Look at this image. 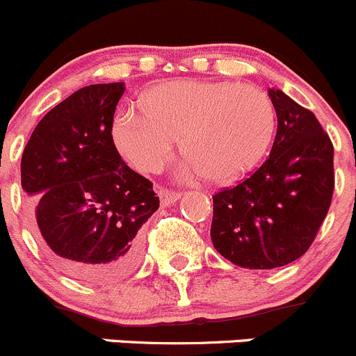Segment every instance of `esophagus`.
Returning <instances> with one entry per match:
<instances>
[{"label": "esophagus", "mask_w": 356, "mask_h": 356, "mask_svg": "<svg viewBox=\"0 0 356 356\" xmlns=\"http://www.w3.org/2000/svg\"><path fill=\"white\" fill-rule=\"evenodd\" d=\"M159 197H161V204L166 207V206H173V204H177L178 200L181 199V193L175 192V190L161 188L159 190Z\"/></svg>", "instance_id": "obj_1"}]
</instances>
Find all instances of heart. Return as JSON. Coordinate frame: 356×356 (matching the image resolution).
Wrapping results in <instances>:
<instances>
[{
  "label": "heart",
  "instance_id": "obj_1",
  "mask_svg": "<svg viewBox=\"0 0 356 356\" xmlns=\"http://www.w3.org/2000/svg\"><path fill=\"white\" fill-rule=\"evenodd\" d=\"M138 111L112 126L119 152L138 170H161L179 152L213 185H234L268 156L277 133L275 105L265 91L232 81H171L150 88Z\"/></svg>",
  "mask_w": 356,
  "mask_h": 356
}]
</instances>
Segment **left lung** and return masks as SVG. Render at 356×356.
Segmentation results:
<instances>
[{"label": "left lung", "mask_w": 356, "mask_h": 356, "mask_svg": "<svg viewBox=\"0 0 356 356\" xmlns=\"http://www.w3.org/2000/svg\"><path fill=\"white\" fill-rule=\"evenodd\" d=\"M277 112L270 157L213 195L211 241L234 265L272 270L301 258L315 241L334 192V147L312 111L268 90Z\"/></svg>", "instance_id": "1"}]
</instances>
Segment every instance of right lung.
I'll use <instances>...</instances> for the list:
<instances>
[{
	"mask_svg": "<svg viewBox=\"0 0 356 356\" xmlns=\"http://www.w3.org/2000/svg\"><path fill=\"white\" fill-rule=\"evenodd\" d=\"M124 83L90 84L55 105L22 154L38 237L69 275L104 284L131 272L140 228L159 207L152 183L119 156L112 122Z\"/></svg>",
	"mask_w": 356,
	"mask_h": 356,
	"instance_id": "add662e5",
	"label": "right lung"
}]
</instances>
